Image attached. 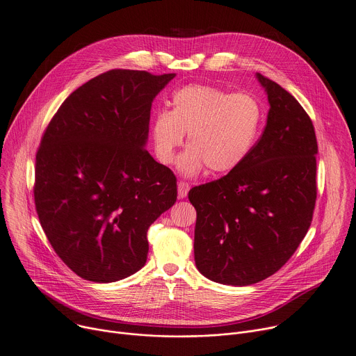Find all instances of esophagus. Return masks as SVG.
<instances>
[{
    "mask_svg": "<svg viewBox=\"0 0 356 356\" xmlns=\"http://www.w3.org/2000/svg\"><path fill=\"white\" fill-rule=\"evenodd\" d=\"M188 190H190L188 183H186V181H179V183H177V196H179V199H184V197L187 196Z\"/></svg>",
    "mask_w": 356,
    "mask_h": 356,
    "instance_id": "34e87169",
    "label": "esophagus"
}]
</instances>
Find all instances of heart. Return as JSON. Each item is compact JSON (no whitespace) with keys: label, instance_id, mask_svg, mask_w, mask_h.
<instances>
[{"label":"heart","instance_id":"1","mask_svg":"<svg viewBox=\"0 0 356 356\" xmlns=\"http://www.w3.org/2000/svg\"><path fill=\"white\" fill-rule=\"evenodd\" d=\"M172 111H159L152 140L160 163L170 165L187 135L188 147L177 168L186 176L209 169L213 175L236 170L248 157L260 132L263 108L252 95L210 85H187L172 96Z\"/></svg>","mask_w":356,"mask_h":356}]
</instances>
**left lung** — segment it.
Segmentation results:
<instances>
[{
	"instance_id": "1",
	"label": "left lung",
	"mask_w": 356,
	"mask_h": 356,
	"mask_svg": "<svg viewBox=\"0 0 356 356\" xmlns=\"http://www.w3.org/2000/svg\"><path fill=\"white\" fill-rule=\"evenodd\" d=\"M270 111L244 163L193 187L195 261L209 280L251 285L277 273L304 240L316 200L314 124L293 95L255 75Z\"/></svg>"
}]
</instances>
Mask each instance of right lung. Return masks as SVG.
<instances>
[{
	"label": "right lung",
	"instance_id": "obj_1",
	"mask_svg": "<svg viewBox=\"0 0 356 356\" xmlns=\"http://www.w3.org/2000/svg\"><path fill=\"white\" fill-rule=\"evenodd\" d=\"M175 76L108 71L74 90L42 136L37 213L55 252L83 280L139 271L147 229L176 203L173 172L145 149L152 102Z\"/></svg>",
	"mask_w": 356,
	"mask_h": 356
}]
</instances>
